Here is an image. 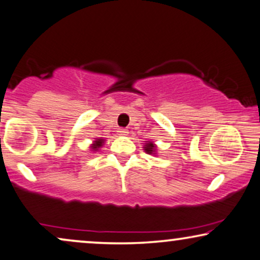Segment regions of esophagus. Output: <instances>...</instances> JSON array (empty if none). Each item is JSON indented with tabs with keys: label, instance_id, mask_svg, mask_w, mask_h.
Instances as JSON below:
<instances>
[{
	"label": "esophagus",
	"instance_id": "esophagus-1",
	"mask_svg": "<svg viewBox=\"0 0 260 260\" xmlns=\"http://www.w3.org/2000/svg\"><path fill=\"white\" fill-rule=\"evenodd\" d=\"M117 133H118V135H120V136H126V135H127V130L124 129V127H119Z\"/></svg>",
	"mask_w": 260,
	"mask_h": 260
}]
</instances>
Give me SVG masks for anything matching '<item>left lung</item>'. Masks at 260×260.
<instances>
[{
    "mask_svg": "<svg viewBox=\"0 0 260 260\" xmlns=\"http://www.w3.org/2000/svg\"><path fill=\"white\" fill-rule=\"evenodd\" d=\"M144 150H146L147 154H155V151H156V147H155V144L153 142H148L144 144Z\"/></svg>",
    "mask_w": 260,
    "mask_h": 260,
    "instance_id": "1",
    "label": "left lung"
}]
</instances>
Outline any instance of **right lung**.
Listing matches in <instances>:
<instances>
[{
    "label": "right lung",
    "mask_w": 260,
    "mask_h": 260,
    "mask_svg": "<svg viewBox=\"0 0 260 260\" xmlns=\"http://www.w3.org/2000/svg\"><path fill=\"white\" fill-rule=\"evenodd\" d=\"M104 142H105V140H103V138H96L95 141H94V143L90 146V148H92L93 151H96L99 150V148L103 147Z\"/></svg>",
    "instance_id": "1"
}]
</instances>
